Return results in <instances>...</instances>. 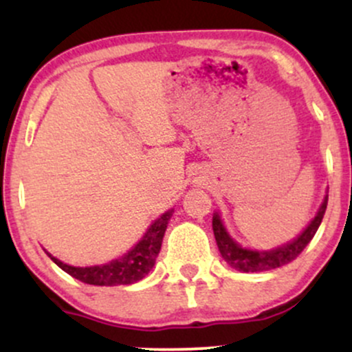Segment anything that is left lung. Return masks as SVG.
I'll return each mask as SVG.
<instances>
[{"instance_id": "1", "label": "left lung", "mask_w": 352, "mask_h": 352, "mask_svg": "<svg viewBox=\"0 0 352 352\" xmlns=\"http://www.w3.org/2000/svg\"><path fill=\"white\" fill-rule=\"evenodd\" d=\"M326 207H328V195L324 197L321 208H319L318 215L314 217V220L311 221L309 227L301 233L296 240L292 243L280 246V248L272 250V252H252V250L241 248L240 245L230 238V235L225 230L223 223H221L220 217L213 215L212 227H213V235H215L218 250H220L221 256L232 268L238 270V272L245 273H256V272H268V270L280 268L292 263L293 260H296L300 256V253L306 248V245L313 240V236L316 235L319 225H321L322 217H324Z\"/></svg>"}]
</instances>
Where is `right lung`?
Here are the masks:
<instances>
[{"label":"right lung","mask_w":352,"mask_h":352,"mask_svg":"<svg viewBox=\"0 0 352 352\" xmlns=\"http://www.w3.org/2000/svg\"><path fill=\"white\" fill-rule=\"evenodd\" d=\"M172 217V210L165 212L162 217L157 218L147 230L142 240L137 243L134 248L124 256L117 258V260L111 261V263L100 265V266H89V268H76V266H69L58 258L50 254V258L64 270L67 274H71L76 280L86 283V285L94 286H119V285H132V283L140 281L148 274V272L155 265V258L160 252L162 246V238L165 230H167V223Z\"/></svg>","instance_id":"1"}]
</instances>
